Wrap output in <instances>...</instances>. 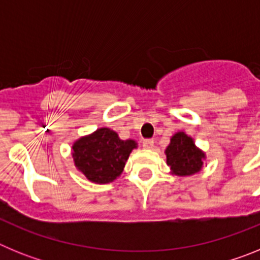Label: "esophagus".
<instances>
[{"mask_svg": "<svg viewBox=\"0 0 260 260\" xmlns=\"http://www.w3.org/2000/svg\"><path fill=\"white\" fill-rule=\"evenodd\" d=\"M153 139H144L143 141V147L144 148H152L153 147Z\"/></svg>", "mask_w": 260, "mask_h": 260, "instance_id": "34e87169", "label": "esophagus"}]
</instances>
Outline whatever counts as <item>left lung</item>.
Returning <instances> with one entry per match:
<instances>
[{"label":"left lung","mask_w":260,"mask_h":260,"mask_svg":"<svg viewBox=\"0 0 260 260\" xmlns=\"http://www.w3.org/2000/svg\"><path fill=\"white\" fill-rule=\"evenodd\" d=\"M167 164L172 172L178 176H190L201 171L203 165L204 153L195 147L189 135L180 132L174 134L171 144L165 150Z\"/></svg>","instance_id":"1"}]
</instances>
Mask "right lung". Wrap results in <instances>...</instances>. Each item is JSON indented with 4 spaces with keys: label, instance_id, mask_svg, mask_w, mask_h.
Here are the masks:
<instances>
[{
    "label": "right lung",
    "instance_id": "right-lung-1",
    "mask_svg": "<svg viewBox=\"0 0 260 260\" xmlns=\"http://www.w3.org/2000/svg\"><path fill=\"white\" fill-rule=\"evenodd\" d=\"M137 147L132 139L122 141L116 132L103 127L73 146L75 167L89 181L108 183L122 173L128 155Z\"/></svg>",
    "mask_w": 260,
    "mask_h": 260
}]
</instances>
